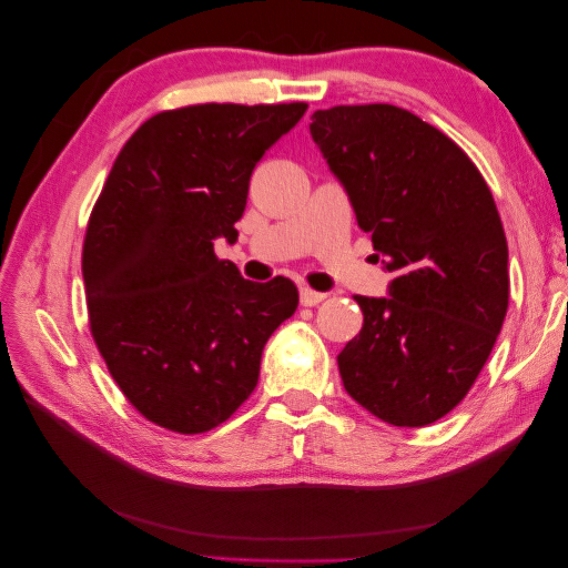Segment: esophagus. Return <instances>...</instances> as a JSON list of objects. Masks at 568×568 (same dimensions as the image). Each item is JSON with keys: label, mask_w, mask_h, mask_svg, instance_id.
<instances>
[{"label": "esophagus", "mask_w": 568, "mask_h": 568, "mask_svg": "<svg viewBox=\"0 0 568 568\" xmlns=\"http://www.w3.org/2000/svg\"><path fill=\"white\" fill-rule=\"evenodd\" d=\"M324 298H326V294H322V291H313L307 286L301 288V305H305V307H313V305L322 303Z\"/></svg>", "instance_id": "obj_1"}]
</instances>
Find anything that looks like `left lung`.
Returning <instances> with one entry per match:
<instances>
[{
	"label": "left lung",
	"mask_w": 568,
	"mask_h": 568,
	"mask_svg": "<svg viewBox=\"0 0 568 568\" xmlns=\"http://www.w3.org/2000/svg\"><path fill=\"white\" fill-rule=\"evenodd\" d=\"M311 134L393 272L386 298L355 296L365 322L336 357L343 386L386 424H434L469 393L507 315L490 189L448 134L398 106L315 111Z\"/></svg>",
	"instance_id": "1"
}]
</instances>
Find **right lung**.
I'll list each match as a JSON object with an SVG mask.
<instances>
[{
  "label": "right lung",
  "mask_w": 568,
  "mask_h": 568,
  "mask_svg": "<svg viewBox=\"0 0 568 568\" xmlns=\"http://www.w3.org/2000/svg\"><path fill=\"white\" fill-rule=\"evenodd\" d=\"M307 104H196L151 115L120 149L82 246L90 332L130 405L205 434L253 393L267 338L296 313L286 277L255 284L215 255L236 242L248 180Z\"/></svg>",
  "instance_id": "add662e5"
}]
</instances>
